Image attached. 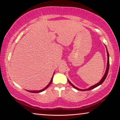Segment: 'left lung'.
<instances>
[{
  "mask_svg": "<svg viewBox=\"0 0 120 120\" xmlns=\"http://www.w3.org/2000/svg\"><path fill=\"white\" fill-rule=\"evenodd\" d=\"M106 51H107V67H106V71H105V74L104 75V76L103 77V78H101V79L100 80V82H99L97 83L96 84H95L94 85H93V86H91L89 87V88H87V89H79L78 88H77V87H76L75 86H74V85H73L71 82L68 79V82L69 84L71 85V86L74 87V88L75 89H77V90H82V91H85V90H91V89H94L95 88H96V87H97V86H99V85H101L102 83L104 82V80H105V79H106V77L107 76V74H108V72H109V52H108V51H107V49L106 48Z\"/></svg>",
  "mask_w": 120,
  "mask_h": 120,
  "instance_id": "8db88e82",
  "label": "left lung"
}]
</instances>
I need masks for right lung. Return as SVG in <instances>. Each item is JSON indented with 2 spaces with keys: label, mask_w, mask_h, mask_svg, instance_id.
Returning a JSON list of instances; mask_svg holds the SVG:
<instances>
[{
  "label": "right lung",
  "mask_w": 120,
  "mask_h": 120,
  "mask_svg": "<svg viewBox=\"0 0 120 120\" xmlns=\"http://www.w3.org/2000/svg\"><path fill=\"white\" fill-rule=\"evenodd\" d=\"M53 78V76L52 77L51 79L50 82L49 83V84L47 85V86H46L45 87V88H44L43 89H41V90H27V91H28V92H30V93H40V92H43V91L45 90L46 88H48V87H49V86H50V85H51V84L52 82Z\"/></svg>",
  "instance_id": "add662e5"
}]
</instances>
